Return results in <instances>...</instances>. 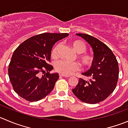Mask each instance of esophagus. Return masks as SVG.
Wrapping results in <instances>:
<instances>
[{"label":"esophagus","mask_w":128,"mask_h":128,"mask_svg":"<svg viewBox=\"0 0 128 128\" xmlns=\"http://www.w3.org/2000/svg\"><path fill=\"white\" fill-rule=\"evenodd\" d=\"M60 76H63V77H66V78L70 77V76H68V75H63V74H60Z\"/></svg>","instance_id":"34e87169"}]
</instances>
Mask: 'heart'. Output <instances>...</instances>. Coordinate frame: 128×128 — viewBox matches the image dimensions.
Listing matches in <instances>:
<instances>
[{"label":"heart","mask_w":128,"mask_h":128,"mask_svg":"<svg viewBox=\"0 0 128 128\" xmlns=\"http://www.w3.org/2000/svg\"><path fill=\"white\" fill-rule=\"evenodd\" d=\"M70 45L75 53H77L76 58L82 66L85 68L90 67L94 62V57L90 53H87V45L84 41L80 40H74L70 42ZM60 48V44L57 43L52 48L51 56L52 58H56L58 56V50ZM54 69L56 71L63 75H71L80 69L78 63L76 62H68L63 60H58L54 63Z\"/></svg>","instance_id":"obj_1"}]
</instances>
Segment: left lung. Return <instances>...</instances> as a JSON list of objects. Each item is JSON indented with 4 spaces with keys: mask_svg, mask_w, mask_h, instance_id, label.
<instances>
[{
    "mask_svg": "<svg viewBox=\"0 0 128 128\" xmlns=\"http://www.w3.org/2000/svg\"><path fill=\"white\" fill-rule=\"evenodd\" d=\"M83 38L94 51V62L91 68L80 78L73 93L78 99L88 104H97L108 98L116 88L119 78V65L111 50L104 42L87 34H76Z\"/></svg>",
    "mask_w": 128,
    "mask_h": 128,
    "instance_id": "obj_1",
    "label": "left lung"
}]
</instances>
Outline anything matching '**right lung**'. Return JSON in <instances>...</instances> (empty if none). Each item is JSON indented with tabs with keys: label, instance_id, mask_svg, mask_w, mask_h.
<instances>
[{
	"label": "right lung",
	"instance_id": "1",
	"mask_svg": "<svg viewBox=\"0 0 128 128\" xmlns=\"http://www.w3.org/2000/svg\"><path fill=\"white\" fill-rule=\"evenodd\" d=\"M68 33H45L32 36L15 50L8 65V74L14 90L30 102H36L49 94L59 78L50 74L51 52L55 42ZM46 73H45V72ZM40 72L44 75L39 76Z\"/></svg>",
	"mask_w": 128,
	"mask_h": 128
}]
</instances>
